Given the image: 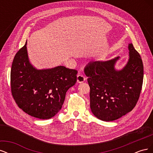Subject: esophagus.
Listing matches in <instances>:
<instances>
[{
  "mask_svg": "<svg viewBox=\"0 0 153 153\" xmlns=\"http://www.w3.org/2000/svg\"><path fill=\"white\" fill-rule=\"evenodd\" d=\"M85 80V76L82 75V74H78L77 75V82L78 83H82L84 82Z\"/></svg>",
  "mask_w": 153,
  "mask_h": 153,
  "instance_id": "34e87169",
  "label": "esophagus"
}]
</instances>
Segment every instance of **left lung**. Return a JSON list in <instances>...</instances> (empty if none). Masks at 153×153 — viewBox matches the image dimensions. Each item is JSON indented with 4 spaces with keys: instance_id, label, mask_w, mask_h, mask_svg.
Returning a JSON list of instances; mask_svg holds the SVG:
<instances>
[{
    "instance_id": "left-lung-1",
    "label": "left lung",
    "mask_w": 153,
    "mask_h": 153,
    "mask_svg": "<svg viewBox=\"0 0 153 153\" xmlns=\"http://www.w3.org/2000/svg\"><path fill=\"white\" fill-rule=\"evenodd\" d=\"M129 59L121 69L115 66L120 57L91 61L85 68L90 87V107L97 118L112 121L135 107L142 89L143 66L140 54L128 45Z\"/></svg>"
}]
</instances>
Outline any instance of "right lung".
I'll use <instances>...</instances> for the list:
<instances>
[{"label":"right lung","instance_id":"add662e5","mask_svg":"<svg viewBox=\"0 0 153 153\" xmlns=\"http://www.w3.org/2000/svg\"><path fill=\"white\" fill-rule=\"evenodd\" d=\"M77 71L58 66L38 69L30 64L25 45L16 53L11 70V92L24 112L48 119L61 109L68 90L76 82Z\"/></svg>","mask_w":153,"mask_h":153}]
</instances>
